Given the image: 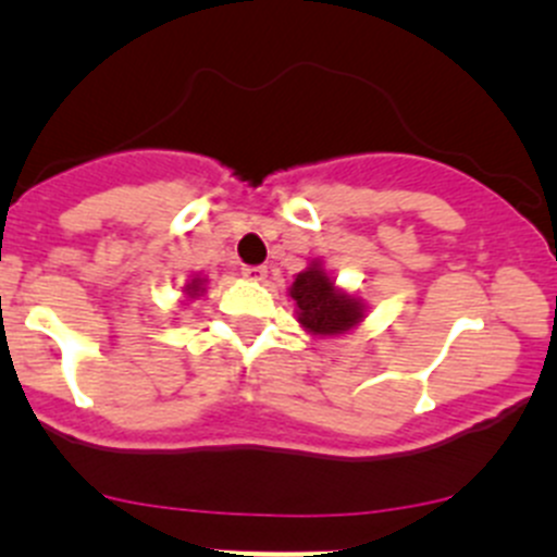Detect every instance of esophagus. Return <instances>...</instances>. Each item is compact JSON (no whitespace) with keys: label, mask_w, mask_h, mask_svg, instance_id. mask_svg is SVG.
<instances>
[{"label":"esophagus","mask_w":557,"mask_h":557,"mask_svg":"<svg viewBox=\"0 0 557 557\" xmlns=\"http://www.w3.org/2000/svg\"><path fill=\"white\" fill-rule=\"evenodd\" d=\"M243 274L247 280H263L267 277V267H243Z\"/></svg>","instance_id":"obj_1"}]
</instances>
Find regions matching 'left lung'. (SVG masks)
<instances>
[{"mask_svg": "<svg viewBox=\"0 0 557 557\" xmlns=\"http://www.w3.org/2000/svg\"><path fill=\"white\" fill-rule=\"evenodd\" d=\"M290 299L299 307V323L310 329L312 334H342L350 331L352 325L361 323L363 307L352 296L342 294L334 288L329 274L312 263L307 272L296 274L294 285H290Z\"/></svg>", "mask_w": 557, "mask_h": 557, "instance_id": "obj_1", "label": "left lung"}]
</instances>
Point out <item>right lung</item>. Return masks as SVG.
I'll return each mask as SVG.
<instances>
[{
	"mask_svg": "<svg viewBox=\"0 0 557 557\" xmlns=\"http://www.w3.org/2000/svg\"><path fill=\"white\" fill-rule=\"evenodd\" d=\"M199 285H201V280H199V277H196V280H194V283H190V285H188V294H190V296H196V294H199Z\"/></svg>",
	"mask_w": 557,
	"mask_h": 557,
	"instance_id": "1",
	"label": "right lung"
}]
</instances>
